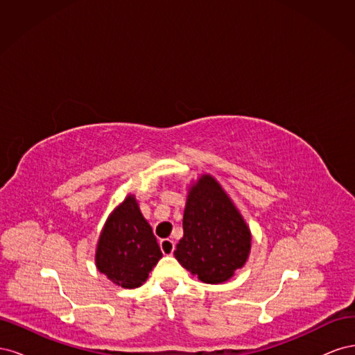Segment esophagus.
Returning <instances> with one entry per match:
<instances>
[{"mask_svg": "<svg viewBox=\"0 0 355 355\" xmlns=\"http://www.w3.org/2000/svg\"><path fill=\"white\" fill-rule=\"evenodd\" d=\"M159 247H161V252H163L164 254H171L175 250V243H173V240L164 239L159 241Z\"/></svg>", "mask_w": 355, "mask_h": 355, "instance_id": "obj_1", "label": "esophagus"}]
</instances>
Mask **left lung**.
Returning <instances> with one entry per match:
<instances>
[{
	"mask_svg": "<svg viewBox=\"0 0 355 355\" xmlns=\"http://www.w3.org/2000/svg\"><path fill=\"white\" fill-rule=\"evenodd\" d=\"M252 232L227 191L211 175L189 185L184 237L176 244L178 262L198 280L220 284L249 259Z\"/></svg>",
	"mask_w": 355,
	"mask_h": 355,
	"instance_id": "obj_1",
	"label": "left lung"
}]
</instances>
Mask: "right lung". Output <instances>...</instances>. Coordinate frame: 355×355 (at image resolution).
Wrapping results in <instances>:
<instances>
[{
  "instance_id": "right-lung-1",
  "label": "right lung",
  "mask_w": 355,
  "mask_h": 355,
  "mask_svg": "<svg viewBox=\"0 0 355 355\" xmlns=\"http://www.w3.org/2000/svg\"><path fill=\"white\" fill-rule=\"evenodd\" d=\"M163 257L151 225L137 200L128 194L111 211L96 245L94 262L99 272L123 288L141 287Z\"/></svg>"
}]
</instances>
